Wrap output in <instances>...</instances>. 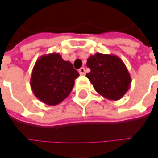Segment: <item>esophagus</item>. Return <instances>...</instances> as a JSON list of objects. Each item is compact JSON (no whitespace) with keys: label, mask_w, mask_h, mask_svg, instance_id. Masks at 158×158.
Listing matches in <instances>:
<instances>
[{"label":"esophagus","mask_w":158,"mask_h":158,"mask_svg":"<svg viewBox=\"0 0 158 158\" xmlns=\"http://www.w3.org/2000/svg\"><path fill=\"white\" fill-rule=\"evenodd\" d=\"M78 72H79V74H80V75H84V74H85V72H86V70H85L84 68H81L80 69L78 70Z\"/></svg>","instance_id":"34e87169"}]
</instances>
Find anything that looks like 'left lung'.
I'll return each mask as SVG.
<instances>
[{
	"label": "left lung",
	"instance_id": "left-lung-1",
	"mask_svg": "<svg viewBox=\"0 0 158 158\" xmlns=\"http://www.w3.org/2000/svg\"><path fill=\"white\" fill-rule=\"evenodd\" d=\"M86 76L95 90L109 100H118L131 86V76L122 60L114 54L97 52L87 60Z\"/></svg>",
	"mask_w": 158,
	"mask_h": 158
}]
</instances>
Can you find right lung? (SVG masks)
Here are the masks:
<instances>
[{
    "label": "right lung",
    "instance_id": "obj_1",
    "mask_svg": "<svg viewBox=\"0 0 158 158\" xmlns=\"http://www.w3.org/2000/svg\"><path fill=\"white\" fill-rule=\"evenodd\" d=\"M78 76L79 73L71 62L64 60L60 53L52 52L37 60L30 83L39 100L48 106H56L70 94Z\"/></svg>",
    "mask_w": 158,
    "mask_h": 158
}]
</instances>
